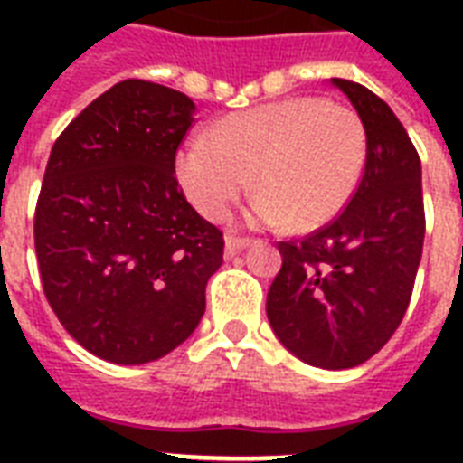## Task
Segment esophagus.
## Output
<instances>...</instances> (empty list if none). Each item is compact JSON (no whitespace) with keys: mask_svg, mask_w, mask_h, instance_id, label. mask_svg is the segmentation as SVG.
I'll return each mask as SVG.
<instances>
[{"mask_svg":"<svg viewBox=\"0 0 463 463\" xmlns=\"http://www.w3.org/2000/svg\"><path fill=\"white\" fill-rule=\"evenodd\" d=\"M250 242H252V240H250V238H235V235H231V238L225 240V257L231 260V257H235V254H238L240 250H245V247H250Z\"/></svg>","mask_w":463,"mask_h":463,"instance_id":"obj_1","label":"esophagus"}]
</instances>
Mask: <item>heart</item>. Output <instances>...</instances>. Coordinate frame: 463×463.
Masks as SVG:
<instances>
[{
  "mask_svg": "<svg viewBox=\"0 0 463 463\" xmlns=\"http://www.w3.org/2000/svg\"><path fill=\"white\" fill-rule=\"evenodd\" d=\"M365 158L367 132L358 112L298 96L231 115L213 127L211 139H189L177 151L175 173L206 218L225 216L254 174V218L309 232L348 206Z\"/></svg>",
  "mask_w": 463,
  "mask_h": 463,
  "instance_id": "heart-1",
  "label": "heart"
}]
</instances>
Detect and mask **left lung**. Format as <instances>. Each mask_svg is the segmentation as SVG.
<instances>
[{"mask_svg":"<svg viewBox=\"0 0 463 463\" xmlns=\"http://www.w3.org/2000/svg\"><path fill=\"white\" fill-rule=\"evenodd\" d=\"M367 132L365 170L331 223L279 242L283 257L267 296L271 329L296 358L345 370L373 358L402 324L423 254L420 158L384 100L331 79Z\"/></svg>","mask_w":463,"mask_h":463,"instance_id":"8db88e82","label":"left lung"}]
</instances>
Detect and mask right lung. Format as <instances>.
<instances>
[{"label": "right lung", "instance_id": "obj_1", "mask_svg": "<svg viewBox=\"0 0 463 463\" xmlns=\"http://www.w3.org/2000/svg\"><path fill=\"white\" fill-rule=\"evenodd\" d=\"M194 103L127 79L54 141L35 206V254L52 312L98 358L151 363L192 336L223 232L175 177Z\"/></svg>", "mask_w": 463, "mask_h": 463}]
</instances>
